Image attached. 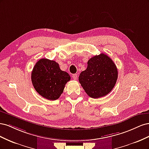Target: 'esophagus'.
<instances>
[{
  "instance_id": "obj_1",
  "label": "esophagus",
  "mask_w": 149,
  "mask_h": 149,
  "mask_svg": "<svg viewBox=\"0 0 149 149\" xmlns=\"http://www.w3.org/2000/svg\"><path fill=\"white\" fill-rule=\"evenodd\" d=\"M77 77H78V75L76 74H73V76H72V78H73L74 79H77Z\"/></svg>"
}]
</instances>
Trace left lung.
Returning a JSON list of instances; mask_svg holds the SVG:
<instances>
[{"mask_svg": "<svg viewBox=\"0 0 149 149\" xmlns=\"http://www.w3.org/2000/svg\"><path fill=\"white\" fill-rule=\"evenodd\" d=\"M118 72L114 63L104 53L88 60V67L79 76V81L88 95L92 98L105 96L113 89Z\"/></svg>", "mask_w": 149, "mask_h": 149, "instance_id": "obj_1", "label": "left lung"}]
</instances>
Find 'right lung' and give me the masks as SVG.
<instances>
[{
    "instance_id": "obj_1",
    "label": "right lung",
    "mask_w": 149,
    "mask_h": 149,
    "mask_svg": "<svg viewBox=\"0 0 149 149\" xmlns=\"http://www.w3.org/2000/svg\"><path fill=\"white\" fill-rule=\"evenodd\" d=\"M31 79L35 89L40 96L54 101L60 97L71 78L68 73L60 70L56 61L42 58L36 63Z\"/></svg>"
}]
</instances>
